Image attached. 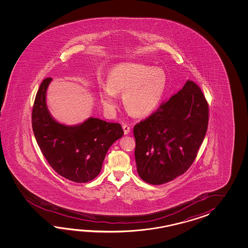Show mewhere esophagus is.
Returning <instances> with one entry per match:
<instances>
[{
    "instance_id": "1",
    "label": "esophagus",
    "mask_w": 248,
    "mask_h": 248,
    "mask_svg": "<svg viewBox=\"0 0 248 248\" xmlns=\"http://www.w3.org/2000/svg\"><path fill=\"white\" fill-rule=\"evenodd\" d=\"M123 130H124V134L125 135H127L129 132H130V126H128V125H126V124H124L123 126Z\"/></svg>"
}]
</instances>
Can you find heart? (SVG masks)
Instances as JSON below:
<instances>
[{"label": "heart", "instance_id": "heart-1", "mask_svg": "<svg viewBox=\"0 0 248 248\" xmlns=\"http://www.w3.org/2000/svg\"><path fill=\"white\" fill-rule=\"evenodd\" d=\"M168 78L163 70L137 63H122L112 68L108 84L101 89L100 97L106 109L118 106V94L124 93L126 109L137 116H146L155 111L163 99Z\"/></svg>", "mask_w": 248, "mask_h": 248}]
</instances>
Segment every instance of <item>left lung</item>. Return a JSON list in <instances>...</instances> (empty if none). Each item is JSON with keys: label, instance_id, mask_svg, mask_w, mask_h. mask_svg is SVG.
Returning a JSON list of instances; mask_svg holds the SVG:
<instances>
[{"label": "left lung", "instance_id": "obj_1", "mask_svg": "<svg viewBox=\"0 0 248 248\" xmlns=\"http://www.w3.org/2000/svg\"><path fill=\"white\" fill-rule=\"evenodd\" d=\"M208 104L201 88L187 80L183 89L134 126L140 178L162 185L194 162L208 126Z\"/></svg>", "mask_w": 248, "mask_h": 248}]
</instances>
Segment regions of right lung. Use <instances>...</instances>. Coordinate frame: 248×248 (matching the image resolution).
I'll return each instance as SVG.
<instances>
[{"mask_svg":"<svg viewBox=\"0 0 248 248\" xmlns=\"http://www.w3.org/2000/svg\"><path fill=\"white\" fill-rule=\"evenodd\" d=\"M52 78L42 80L32 111V131L47 163L58 174L75 183H87L99 173L108 149L123 136L119 123L90 118L77 126L56 122L46 105Z\"/></svg>","mask_w":248,"mask_h":248,"instance_id":"add662e5","label":"right lung"}]
</instances>
